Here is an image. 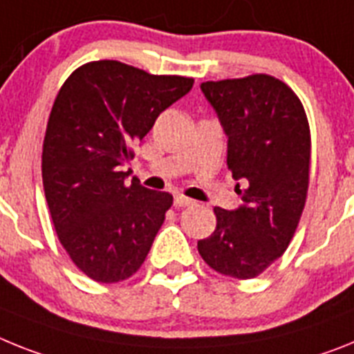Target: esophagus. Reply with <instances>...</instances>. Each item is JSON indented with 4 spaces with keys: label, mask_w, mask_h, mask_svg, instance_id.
<instances>
[{
    "label": "esophagus",
    "mask_w": 354,
    "mask_h": 354,
    "mask_svg": "<svg viewBox=\"0 0 354 354\" xmlns=\"http://www.w3.org/2000/svg\"><path fill=\"white\" fill-rule=\"evenodd\" d=\"M174 204H175V207H188V206H193V204H195V201H192V198H188V197H184V195H175V198H174Z\"/></svg>",
    "instance_id": "34e87169"
}]
</instances>
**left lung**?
I'll list each match as a JSON object with an SVG mask.
<instances>
[{"instance_id":"8db88e82","label":"left lung","mask_w":354,"mask_h":354,"mask_svg":"<svg viewBox=\"0 0 354 354\" xmlns=\"http://www.w3.org/2000/svg\"><path fill=\"white\" fill-rule=\"evenodd\" d=\"M201 89L227 134V166L241 204L214 207L216 229L198 240L213 270L252 279L288 247L306 204L310 125L301 100L270 75L204 82Z\"/></svg>"}]
</instances>
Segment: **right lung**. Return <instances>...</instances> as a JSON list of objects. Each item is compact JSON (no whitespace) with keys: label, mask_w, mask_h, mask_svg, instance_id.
<instances>
[{"label":"right lung","mask_w":354,"mask_h":354,"mask_svg":"<svg viewBox=\"0 0 354 354\" xmlns=\"http://www.w3.org/2000/svg\"><path fill=\"white\" fill-rule=\"evenodd\" d=\"M192 87L193 78L118 60L87 62L60 87L42 145V184L59 241L91 279L118 283L143 265L174 197L136 177L127 184L123 165Z\"/></svg>","instance_id":"1"}]
</instances>
